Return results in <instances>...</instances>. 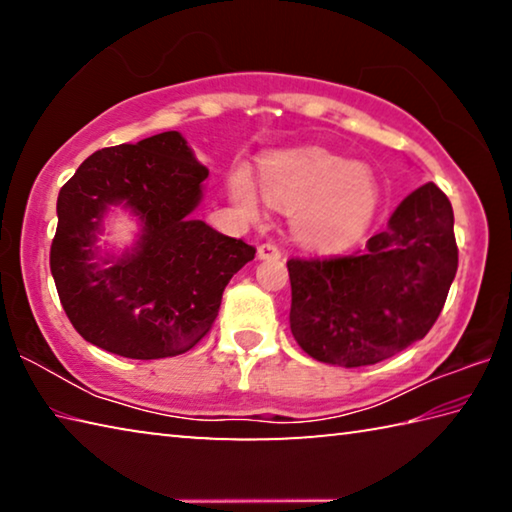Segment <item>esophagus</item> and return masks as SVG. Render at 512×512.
Segmentation results:
<instances>
[{"mask_svg": "<svg viewBox=\"0 0 512 512\" xmlns=\"http://www.w3.org/2000/svg\"><path fill=\"white\" fill-rule=\"evenodd\" d=\"M257 257L259 259H280L282 253H280V248L273 244H262L257 248Z\"/></svg>", "mask_w": 512, "mask_h": 512, "instance_id": "1", "label": "esophagus"}]
</instances>
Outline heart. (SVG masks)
<instances>
[{
	"label": "heart",
	"mask_w": 512,
	"mask_h": 512,
	"mask_svg": "<svg viewBox=\"0 0 512 512\" xmlns=\"http://www.w3.org/2000/svg\"><path fill=\"white\" fill-rule=\"evenodd\" d=\"M266 201L291 216V230L311 248H345L361 239L379 210L372 173L320 149L282 151L262 164ZM230 196L244 214H259V192L246 169L230 178Z\"/></svg>",
	"instance_id": "heart-1"
}]
</instances>
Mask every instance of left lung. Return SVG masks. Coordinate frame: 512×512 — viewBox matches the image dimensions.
I'll return each instance as SVG.
<instances>
[{
    "mask_svg": "<svg viewBox=\"0 0 512 512\" xmlns=\"http://www.w3.org/2000/svg\"><path fill=\"white\" fill-rule=\"evenodd\" d=\"M287 266L300 348L329 366H372L424 339L443 311L458 268L452 203L427 183L359 253Z\"/></svg>",
    "mask_w": 512,
    "mask_h": 512,
    "instance_id": "8db88e82",
    "label": "left lung"
}]
</instances>
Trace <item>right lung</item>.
Wrapping results in <instances>:
<instances>
[{
	"instance_id": "1",
	"label": "right lung",
	"mask_w": 512,
	"mask_h": 512,
	"mask_svg": "<svg viewBox=\"0 0 512 512\" xmlns=\"http://www.w3.org/2000/svg\"><path fill=\"white\" fill-rule=\"evenodd\" d=\"M207 167L178 131L101 149L58 194L49 266L76 332L126 359L192 350L210 332L223 289L255 248L196 219ZM119 209L138 223L119 249L100 237Z\"/></svg>"
}]
</instances>
